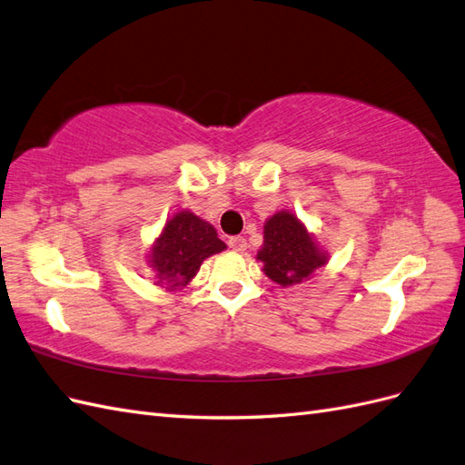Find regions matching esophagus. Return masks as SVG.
<instances>
[{"label":"esophagus","mask_w":465,"mask_h":465,"mask_svg":"<svg viewBox=\"0 0 465 465\" xmlns=\"http://www.w3.org/2000/svg\"><path fill=\"white\" fill-rule=\"evenodd\" d=\"M229 246H231V250H234V252H244V250H246V238H242V236H232V238H229Z\"/></svg>","instance_id":"esophagus-1"}]
</instances>
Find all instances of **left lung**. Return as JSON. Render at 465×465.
Instances as JSON below:
<instances>
[{
	"mask_svg": "<svg viewBox=\"0 0 465 465\" xmlns=\"http://www.w3.org/2000/svg\"><path fill=\"white\" fill-rule=\"evenodd\" d=\"M256 260L273 283L291 287L312 279L314 272L328 263L330 254L292 211L283 209L263 223V244Z\"/></svg>",
	"mask_w": 465,
	"mask_h": 465,
	"instance_id": "left-lung-1",
	"label": "left lung"
}]
</instances>
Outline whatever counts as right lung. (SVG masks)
Wrapping results in <instances>:
<instances>
[{
	"instance_id": "obj_1",
	"label": "right lung",
	"mask_w": 465,
	"mask_h": 465,
	"mask_svg": "<svg viewBox=\"0 0 465 465\" xmlns=\"http://www.w3.org/2000/svg\"><path fill=\"white\" fill-rule=\"evenodd\" d=\"M223 250L227 244L217 236L213 224L190 209H180L166 219L145 258L154 273V285L180 291L192 283L209 256Z\"/></svg>"
}]
</instances>
